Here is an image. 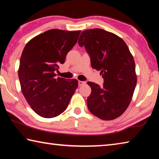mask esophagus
Wrapping results in <instances>:
<instances>
[{
    "instance_id": "1",
    "label": "esophagus",
    "mask_w": 159,
    "mask_h": 159,
    "mask_svg": "<svg viewBox=\"0 0 159 159\" xmlns=\"http://www.w3.org/2000/svg\"><path fill=\"white\" fill-rule=\"evenodd\" d=\"M85 84V81H81V80H79V86H81V85H83Z\"/></svg>"
}]
</instances>
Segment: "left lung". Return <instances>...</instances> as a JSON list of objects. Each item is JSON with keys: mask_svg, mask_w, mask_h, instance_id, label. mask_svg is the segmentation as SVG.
I'll list each match as a JSON object with an SVG mask.
<instances>
[{"mask_svg": "<svg viewBox=\"0 0 159 159\" xmlns=\"http://www.w3.org/2000/svg\"><path fill=\"white\" fill-rule=\"evenodd\" d=\"M90 56L91 66L104 79L103 87L88 82V109L104 120L121 116L130 104L137 83L135 64L128 45L117 35L101 29L83 31L79 40Z\"/></svg>", "mask_w": 159, "mask_h": 159, "instance_id": "8db88e82", "label": "left lung"}]
</instances>
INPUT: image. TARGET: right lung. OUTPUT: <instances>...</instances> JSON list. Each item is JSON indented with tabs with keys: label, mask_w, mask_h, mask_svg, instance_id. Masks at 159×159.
<instances>
[{
	"label": "right lung",
	"mask_w": 159,
	"mask_h": 159,
	"mask_svg": "<svg viewBox=\"0 0 159 159\" xmlns=\"http://www.w3.org/2000/svg\"><path fill=\"white\" fill-rule=\"evenodd\" d=\"M80 31L50 29L31 39L21 53L18 76L21 90L31 109L43 118H53L65 111L78 88L76 79L56 77L76 43Z\"/></svg>",
	"instance_id": "obj_1"
}]
</instances>
